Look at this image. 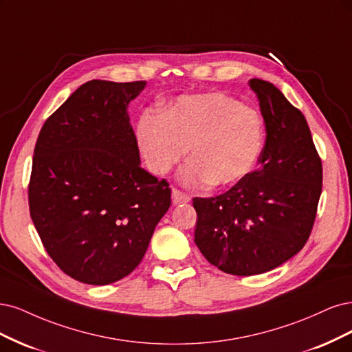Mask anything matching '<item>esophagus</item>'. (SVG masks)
Segmentation results:
<instances>
[{
  "instance_id": "esophagus-1",
  "label": "esophagus",
  "mask_w": 352,
  "mask_h": 352,
  "mask_svg": "<svg viewBox=\"0 0 352 352\" xmlns=\"http://www.w3.org/2000/svg\"><path fill=\"white\" fill-rule=\"evenodd\" d=\"M190 196L186 195V192L179 191L178 188H173V203L174 205H183V203H188Z\"/></svg>"
}]
</instances>
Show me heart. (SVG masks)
Masks as SVG:
<instances>
[{"label":"heart","mask_w":352,"mask_h":352,"mask_svg":"<svg viewBox=\"0 0 352 352\" xmlns=\"http://www.w3.org/2000/svg\"><path fill=\"white\" fill-rule=\"evenodd\" d=\"M138 142L155 174H166L188 147L181 178L187 184L228 187L253 168L262 149L263 124L253 108L221 92L178 98L161 116L146 112Z\"/></svg>","instance_id":"heart-1"}]
</instances>
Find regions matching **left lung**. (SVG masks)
<instances>
[{
	"instance_id": "obj_1",
	"label": "left lung",
	"mask_w": 352,
	"mask_h": 352,
	"mask_svg": "<svg viewBox=\"0 0 352 352\" xmlns=\"http://www.w3.org/2000/svg\"><path fill=\"white\" fill-rule=\"evenodd\" d=\"M265 120L258 169L217 197H195V243L225 274H265L307 243L322 195V161L301 111L278 87L252 78Z\"/></svg>"
}]
</instances>
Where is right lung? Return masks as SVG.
Segmentation results:
<instances>
[{"label":"right lung","mask_w":352,"mask_h":352,"mask_svg":"<svg viewBox=\"0 0 352 352\" xmlns=\"http://www.w3.org/2000/svg\"><path fill=\"white\" fill-rule=\"evenodd\" d=\"M146 82L90 80L45 121L29 183L30 218L64 274L108 285L139 266L171 188L140 166L127 107Z\"/></svg>","instance_id":"obj_1"}]
</instances>
